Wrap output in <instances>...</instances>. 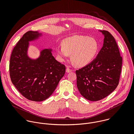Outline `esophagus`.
Returning <instances> with one entry per match:
<instances>
[{"label": "esophagus", "mask_w": 134, "mask_h": 134, "mask_svg": "<svg viewBox=\"0 0 134 134\" xmlns=\"http://www.w3.org/2000/svg\"><path fill=\"white\" fill-rule=\"evenodd\" d=\"M72 71V70H71V69H70V68H67L66 69V73H70V72H71Z\"/></svg>", "instance_id": "34e87169"}]
</instances>
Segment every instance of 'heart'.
I'll use <instances>...</instances> for the list:
<instances>
[{
  "label": "heart",
  "mask_w": 134,
  "mask_h": 134,
  "mask_svg": "<svg viewBox=\"0 0 134 134\" xmlns=\"http://www.w3.org/2000/svg\"><path fill=\"white\" fill-rule=\"evenodd\" d=\"M63 46L57 48L60 61H63L71 54V59L78 67L89 64L96 57L99 48L97 41L88 36L75 35L63 40Z\"/></svg>",
  "instance_id": "obj_1"
}]
</instances>
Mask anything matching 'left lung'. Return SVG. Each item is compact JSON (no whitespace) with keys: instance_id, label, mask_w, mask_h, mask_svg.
Masks as SVG:
<instances>
[{"instance_id":"left-lung-1","label":"left lung","mask_w":134,"mask_h":134,"mask_svg":"<svg viewBox=\"0 0 134 134\" xmlns=\"http://www.w3.org/2000/svg\"><path fill=\"white\" fill-rule=\"evenodd\" d=\"M99 31L104 36L102 48L90 63L76 71L78 89L81 96L91 101L100 100L115 90L122 64L114 37L107 31Z\"/></svg>"}]
</instances>
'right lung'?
I'll return each instance as SVG.
<instances>
[{
  "label": "right lung",
  "mask_w": 134,
  "mask_h": 134,
  "mask_svg": "<svg viewBox=\"0 0 134 134\" xmlns=\"http://www.w3.org/2000/svg\"><path fill=\"white\" fill-rule=\"evenodd\" d=\"M42 36L38 31L25 33L14 47L9 64L12 83L22 96L35 102L51 96L65 72V66L52 56L51 48L42 50L37 59L28 56L29 42Z\"/></svg>",
  "instance_id": "right-lung-1"
}]
</instances>
